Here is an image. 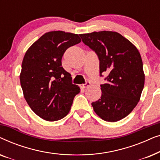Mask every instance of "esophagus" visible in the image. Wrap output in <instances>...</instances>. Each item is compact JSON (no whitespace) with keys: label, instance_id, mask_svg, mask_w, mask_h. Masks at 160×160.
<instances>
[{"label":"esophagus","instance_id":"obj_1","mask_svg":"<svg viewBox=\"0 0 160 160\" xmlns=\"http://www.w3.org/2000/svg\"><path fill=\"white\" fill-rule=\"evenodd\" d=\"M90 85H91V83H90V82H87L86 84L81 85V87H82V88H84V89H85V88H88V87H89V86H90Z\"/></svg>","mask_w":160,"mask_h":160}]
</instances>
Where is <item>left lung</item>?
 I'll return each instance as SVG.
<instances>
[{
    "mask_svg": "<svg viewBox=\"0 0 160 160\" xmlns=\"http://www.w3.org/2000/svg\"><path fill=\"white\" fill-rule=\"evenodd\" d=\"M80 36L98 54L100 76L108 74L106 82L100 85L101 97L92 103L94 111L104 121H119L132 112L143 91L145 74L140 52L117 32L103 30Z\"/></svg>",
    "mask_w": 160,
    "mask_h": 160,
    "instance_id": "1",
    "label": "left lung"
}]
</instances>
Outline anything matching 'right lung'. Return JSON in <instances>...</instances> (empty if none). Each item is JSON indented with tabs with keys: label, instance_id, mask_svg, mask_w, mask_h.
I'll return each instance as SVG.
<instances>
[{
	"label": "right lung",
	"instance_id": "obj_1",
	"mask_svg": "<svg viewBox=\"0 0 160 160\" xmlns=\"http://www.w3.org/2000/svg\"><path fill=\"white\" fill-rule=\"evenodd\" d=\"M78 34L64 31L46 32L24 56L19 79L23 95L32 111L49 122L64 118L71 110L79 87L62 67L68 48L80 43Z\"/></svg>",
	"mask_w": 160,
	"mask_h": 160
}]
</instances>
